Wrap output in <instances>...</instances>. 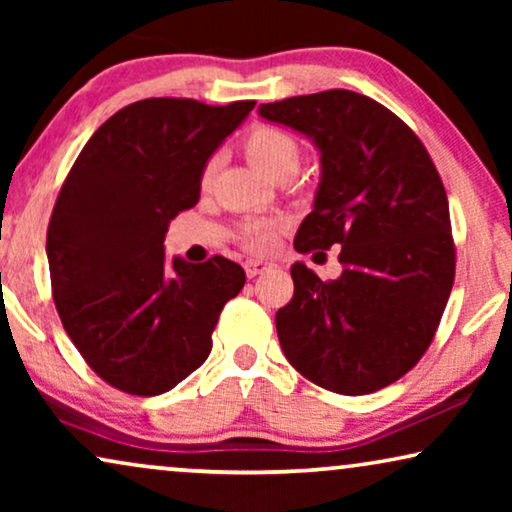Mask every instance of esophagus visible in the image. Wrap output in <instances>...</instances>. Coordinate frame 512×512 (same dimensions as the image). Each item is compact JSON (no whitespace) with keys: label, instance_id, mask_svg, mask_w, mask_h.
<instances>
[{"label":"esophagus","instance_id":"34e87169","mask_svg":"<svg viewBox=\"0 0 512 512\" xmlns=\"http://www.w3.org/2000/svg\"><path fill=\"white\" fill-rule=\"evenodd\" d=\"M275 268V263L272 261H265V258H251V261L244 263V272H247V277H256V275H263V272H268Z\"/></svg>","mask_w":512,"mask_h":512}]
</instances>
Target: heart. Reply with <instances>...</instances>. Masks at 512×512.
Returning a JSON list of instances; mask_svg holds the SVG:
<instances>
[{"mask_svg":"<svg viewBox=\"0 0 512 512\" xmlns=\"http://www.w3.org/2000/svg\"><path fill=\"white\" fill-rule=\"evenodd\" d=\"M244 153L261 170L265 177H272L282 167H298L300 146L296 137L275 125H256L244 137ZM214 172V163H207L202 172V181H207ZM244 242L251 249H268L272 244V223L256 221L244 228Z\"/></svg>","mask_w":512,"mask_h":512,"instance_id":"heart-1","label":"heart"}]
</instances>
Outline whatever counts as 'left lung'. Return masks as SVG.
<instances>
[{"mask_svg": "<svg viewBox=\"0 0 512 512\" xmlns=\"http://www.w3.org/2000/svg\"><path fill=\"white\" fill-rule=\"evenodd\" d=\"M258 116L319 151L314 205L293 247H342V272L331 282L293 263V298L275 317L282 352L335 394L389 387L429 349L454 282L450 207L436 165L401 118L352 90L261 104Z\"/></svg>", "mask_w": 512, "mask_h": 512, "instance_id": "left-lung-1", "label": "left lung"}]
</instances>
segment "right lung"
<instances>
[{
	"label": "right lung",
	"mask_w": 512,
	"mask_h": 512,
	"mask_svg": "<svg viewBox=\"0 0 512 512\" xmlns=\"http://www.w3.org/2000/svg\"><path fill=\"white\" fill-rule=\"evenodd\" d=\"M254 104L139 100L104 121L69 170L46 235L53 300L76 349L111 387L165 394L212 352L244 270L223 256L170 261L163 242Z\"/></svg>",
	"instance_id": "1"
}]
</instances>
